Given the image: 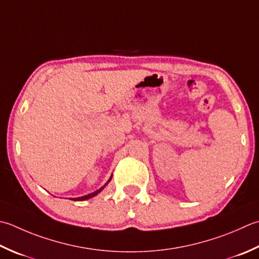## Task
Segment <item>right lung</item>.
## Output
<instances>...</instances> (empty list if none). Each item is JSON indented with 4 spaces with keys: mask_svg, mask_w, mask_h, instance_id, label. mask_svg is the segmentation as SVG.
Masks as SVG:
<instances>
[{
    "mask_svg": "<svg viewBox=\"0 0 259 259\" xmlns=\"http://www.w3.org/2000/svg\"><path fill=\"white\" fill-rule=\"evenodd\" d=\"M111 180H112V176H111L110 177V180L108 181V182H106V183L102 186V187H101V189L100 190H98V191H95V192H93V193H91V194H88V195H84V196H80V197H75V199H72V200H74V201H84V200H89V199H91V197H93V196H95V195H98L99 193H100V192L101 191H102L103 189H104V187L106 186V184H108L109 183V182L111 181Z\"/></svg>",
    "mask_w": 259,
    "mask_h": 259,
    "instance_id": "add662e5",
    "label": "right lung"
}]
</instances>
